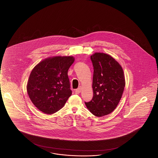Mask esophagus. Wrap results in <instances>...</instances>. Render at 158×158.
Segmentation results:
<instances>
[{"label": "esophagus", "instance_id": "esophagus-1", "mask_svg": "<svg viewBox=\"0 0 158 158\" xmlns=\"http://www.w3.org/2000/svg\"><path fill=\"white\" fill-rule=\"evenodd\" d=\"M81 87H78L77 89H76V90H75V94H79L81 92Z\"/></svg>", "mask_w": 158, "mask_h": 158}]
</instances>
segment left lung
I'll return each instance as SVG.
<instances>
[{
  "label": "left lung",
  "instance_id": "obj_1",
  "mask_svg": "<svg viewBox=\"0 0 158 158\" xmlns=\"http://www.w3.org/2000/svg\"><path fill=\"white\" fill-rule=\"evenodd\" d=\"M94 73L93 97L86 102L87 109L98 117L113 112L122 98L125 86L124 72L118 62L105 53L90 56Z\"/></svg>",
  "mask_w": 158,
  "mask_h": 158
}]
</instances>
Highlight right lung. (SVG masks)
Returning <instances> with one entry per match:
<instances>
[{"label": "right lung", "mask_w": 158, "mask_h": 158, "mask_svg": "<svg viewBox=\"0 0 158 158\" xmlns=\"http://www.w3.org/2000/svg\"><path fill=\"white\" fill-rule=\"evenodd\" d=\"M72 56L48 58L34 67L27 83L29 97L39 110L53 114L61 110L71 96L68 71Z\"/></svg>", "instance_id": "right-lung-1"}]
</instances>
